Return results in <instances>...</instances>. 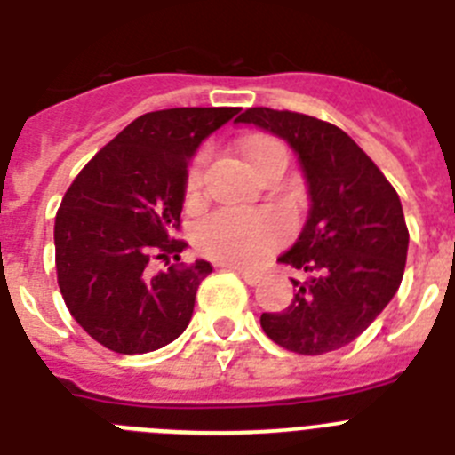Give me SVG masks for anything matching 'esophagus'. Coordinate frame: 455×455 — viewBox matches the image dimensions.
I'll list each match as a JSON object with an SVG mask.
<instances>
[{"mask_svg":"<svg viewBox=\"0 0 455 455\" xmlns=\"http://www.w3.org/2000/svg\"><path fill=\"white\" fill-rule=\"evenodd\" d=\"M228 268H232V271H235V273H239V275L243 277V280H246L248 284H257V283H259V280H262V273L251 271V268H241V267H228Z\"/></svg>","mask_w":455,"mask_h":455,"instance_id":"obj_1","label":"esophagus"}]
</instances>
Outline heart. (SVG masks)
I'll return each mask as SVG.
<instances>
[{
    "instance_id": "1",
    "label": "heart",
    "mask_w": 455,
    "mask_h": 455,
    "mask_svg": "<svg viewBox=\"0 0 455 455\" xmlns=\"http://www.w3.org/2000/svg\"><path fill=\"white\" fill-rule=\"evenodd\" d=\"M275 143V139H267V136H259V139L248 143L246 155L255 171L262 166L264 156ZM203 164L204 155L200 152L188 166V196H193L200 188ZM287 230L289 225L284 216L273 212V209L223 207L200 220L198 230H196V243L204 255L214 257L219 262L251 267V264L262 262L264 257L283 246V241L287 239Z\"/></svg>"
}]
</instances>
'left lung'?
Masks as SVG:
<instances>
[{
  "mask_svg": "<svg viewBox=\"0 0 455 455\" xmlns=\"http://www.w3.org/2000/svg\"><path fill=\"white\" fill-rule=\"evenodd\" d=\"M236 123L257 124L296 150L309 187L307 223L277 262L307 271L283 312L259 323L277 347L323 355L367 331L403 280L408 225L399 193L337 124L296 111L246 108Z\"/></svg>",
  "mask_w": 455,
  "mask_h": 455,
  "instance_id": "8db88e82",
  "label": "left lung"
}]
</instances>
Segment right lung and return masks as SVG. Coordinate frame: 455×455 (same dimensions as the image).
Wrapping results in <instances>:
<instances>
[{
	"instance_id": "add662e5",
	"label": "right lung",
	"mask_w": 455,
	"mask_h": 455,
	"mask_svg": "<svg viewBox=\"0 0 455 455\" xmlns=\"http://www.w3.org/2000/svg\"><path fill=\"white\" fill-rule=\"evenodd\" d=\"M236 107H182L143 114L92 156L56 212V280L70 315L108 351L136 355L178 339L212 264L180 259L187 164Z\"/></svg>"
}]
</instances>
